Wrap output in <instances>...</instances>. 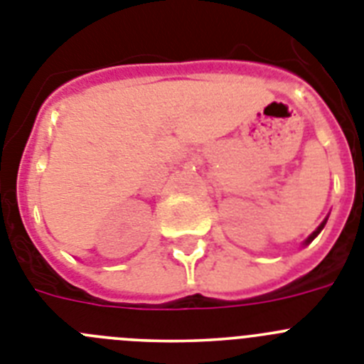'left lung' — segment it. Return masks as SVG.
Returning <instances> with one entry per match:
<instances>
[{
  "label": "left lung",
  "mask_w": 364,
  "mask_h": 364,
  "mask_svg": "<svg viewBox=\"0 0 364 364\" xmlns=\"http://www.w3.org/2000/svg\"><path fill=\"white\" fill-rule=\"evenodd\" d=\"M326 220H328V218H324V220H323V222H321V226H319V228H317V230H315V231H314V233H311V235H310V237H308V239H306V240H304V246H308V244H310V242H311V240H314V239H315V237H317V235H319V233H321V230H323V228H324V224H326Z\"/></svg>",
  "instance_id": "obj_1"
}]
</instances>
